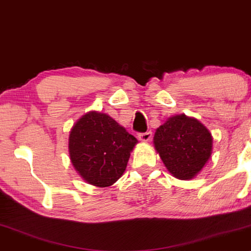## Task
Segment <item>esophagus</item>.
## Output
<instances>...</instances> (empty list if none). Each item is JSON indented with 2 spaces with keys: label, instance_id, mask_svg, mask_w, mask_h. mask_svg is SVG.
<instances>
[{
  "label": "esophagus",
  "instance_id": "esophagus-1",
  "mask_svg": "<svg viewBox=\"0 0 251 251\" xmlns=\"http://www.w3.org/2000/svg\"><path fill=\"white\" fill-rule=\"evenodd\" d=\"M152 138V133L151 132H146V133H140L139 134V139L143 142H149Z\"/></svg>",
  "mask_w": 251,
  "mask_h": 251
}]
</instances>
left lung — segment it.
Returning a JSON list of instances; mask_svg holds the SVG:
<instances>
[{
	"mask_svg": "<svg viewBox=\"0 0 251 251\" xmlns=\"http://www.w3.org/2000/svg\"><path fill=\"white\" fill-rule=\"evenodd\" d=\"M211 133L194 117L176 115L156 129L153 147L168 171L190 180L204 168L212 153Z\"/></svg>",
	"mask_w": 251,
	"mask_h": 251,
	"instance_id": "8db88e82",
	"label": "left lung"
}]
</instances>
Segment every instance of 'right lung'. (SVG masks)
I'll return each instance as SVG.
<instances>
[{
	"mask_svg": "<svg viewBox=\"0 0 251 251\" xmlns=\"http://www.w3.org/2000/svg\"><path fill=\"white\" fill-rule=\"evenodd\" d=\"M136 143L138 140L106 113L89 111L73 124L69 155L86 182L109 187L124 175Z\"/></svg>",
	"mask_w": 251,
	"mask_h": 251,
	"instance_id": "1",
	"label": "right lung"
}]
</instances>
